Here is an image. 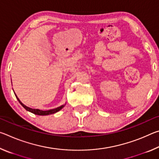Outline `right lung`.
Masks as SVG:
<instances>
[{
  "mask_svg": "<svg viewBox=\"0 0 159 159\" xmlns=\"http://www.w3.org/2000/svg\"><path fill=\"white\" fill-rule=\"evenodd\" d=\"M16 98H17V99H18V101L21 104V105L24 108H25L26 111H30L31 113H33V114H36V115H40V116H45V115H49V114H55V113L57 112L60 111V110H61V109L63 108V107H64V105H62V106H60L57 107V108H55V109H50V110H47V111H42V110H39V109H31V108H29V107L25 106V104H22L21 102V101L19 99V98L17 97V95H15Z\"/></svg>",
  "mask_w": 159,
  "mask_h": 159,
  "instance_id": "1",
  "label": "right lung"
}]
</instances>
